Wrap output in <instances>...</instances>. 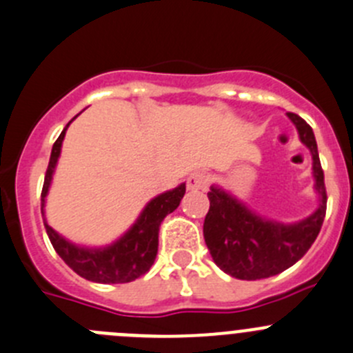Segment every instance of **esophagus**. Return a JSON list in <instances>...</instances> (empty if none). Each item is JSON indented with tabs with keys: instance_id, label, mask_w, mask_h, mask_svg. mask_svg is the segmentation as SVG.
Here are the masks:
<instances>
[{
	"instance_id": "1",
	"label": "esophagus",
	"mask_w": 353,
	"mask_h": 353,
	"mask_svg": "<svg viewBox=\"0 0 353 353\" xmlns=\"http://www.w3.org/2000/svg\"><path fill=\"white\" fill-rule=\"evenodd\" d=\"M186 186L190 191H207L208 176L203 172H193L186 179Z\"/></svg>"
}]
</instances>
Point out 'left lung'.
<instances>
[{
  "label": "left lung",
  "mask_w": 353,
  "mask_h": 353,
  "mask_svg": "<svg viewBox=\"0 0 353 353\" xmlns=\"http://www.w3.org/2000/svg\"><path fill=\"white\" fill-rule=\"evenodd\" d=\"M286 115L295 124L300 141L312 155L317 208L302 221H274L256 214L231 191L212 184L208 191L210 208L203 222V238L217 268L236 279L255 281L271 278L292 268L316 241L326 215V188L316 136L302 117L292 112Z\"/></svg>",
  "instance_id": "8db88e82"
}]
</instances>
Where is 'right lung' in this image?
<instances>
[{
    "label": "right lung",
    "mask_w": 353,
    "mask_h": 353,
    "mask_svg": "<svg viewBox=\"0 0 353 353\" xmlns=\"http://www.w3.org/2000/svg\"><path fill=\"white\" fill-rule=\"evenodd\" d=\"M79 115V114H77ZM75 115L72 121L77 119ZM72 121L65 125L61 134L54 141L51 150L50 163H48L46 177H44L43 193H41V214H43L44 228H46L48 238L53 245L54 252L63 259L68 268L77 272L81 278L93 283H103V285H117V283H131L139 276L150 271L155 262L157 252H159V229L160 222L167 214L176 210L186 193V183H181L174 190L163 191L145 205L139 212L138 219L132 222L131 228L117 238L115 241L103 246H88L70 241L60 232L54 231L46 221V198L50 193L51 183H53L54 170H57L58 159L61 155V145H63L65 132Z\"/></svg>",
    "instance_id": "1"
}]
</instances>
